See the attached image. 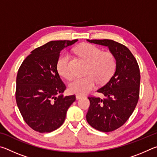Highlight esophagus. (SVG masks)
<instances>
[{"mask_svg": "<svg viewBox=\"0 0 157 157\" xmlns=\"http://www.w3.org/2000/svg\"><path fill=\"white\" fill-rule=\"evenodd\" d=\"M83 97H84V95H79V94L76 95V99H77V100L80 99V98H83Z\"/></svg>", "mask_w": 157, "mask_h": 157, "instance_id": "obj_1", "label": "esophagus"}]
</instances>
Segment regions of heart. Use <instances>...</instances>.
I'll use <instances>...</instances> for the list:
<instances>
[{
    "label": "heart",
    "mask_w": 157,
    "mask_h": 157,
    "mask_svg": "<svg viewBox=\"0 0 157 157\" xmlns=\"http://www.w3.org/2000/svg\"><path fill=\"white\" fill-rule=\"evenodd\" d=\"M75 52L82 59L88 62L86 76L73 79L68 84L70 92L73 94H85L94 88L98 81L103 84L109 80L114 73L116 61L111 52H102L99 48L91 44H82L76 48ZM57 69L61 76L71 79L73 71L70 66V55L63 52L57 62Z\"/></svg>",
    "instance_id": "obj_1"
}]
</instances>
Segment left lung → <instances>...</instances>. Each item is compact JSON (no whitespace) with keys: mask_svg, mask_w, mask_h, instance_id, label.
Instances as JSON below:
<instances>
[{"mask_svg":"<svg viewBox=\"0 0 157 157\" xmlns=\"http://www.w3.org/2000/svg\"><path fill=\"white\" fill-rule=\"evenodd\" d=\"M90 43L108 47L116 61L113 75L98 90L105 98L89 97L90 106L86 118L98 131L109 132L128 120L139 98L140 70L137 61L127 48L110 39H94Z\"/></svg>","mask_w":157,"mask_h":157,"instance_id":"left-lung-1","label":"left lung"}]
</instances>
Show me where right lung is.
<instances>
[{
    "label": "right lung",
    "mask_w": 157,
    "mask_h": 157,
    "mask_svg": "<svg viewBox=\"0 0 157 157\" xmlns=\"http://www.w3.org/2000/svg\"><path fill=\"white\" fill-rule=\"evenodd\" d=\"M78 41H52L31 52L21 63L17 76L16 100L23 120L40 133L62 125L75 95L63 96L65 84L57 72L61 50Z\"/></svg>",
    "instance_id": "obj_1"
}]
</instances>
